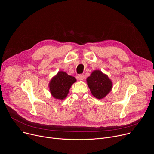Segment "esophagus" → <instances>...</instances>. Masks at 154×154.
<instances>
[{
    "label": "esophagus",
    "instance_id": "esophagus-1",
    "mask_svg": "<svg viewBox=\"0 0 154 154\" xmlns=\"http://www.w3.org/2000/svg\"><path fill=\"white\" fill-rule=\"evenodd\" d=\"M84 79V75L83 74H79L78 75V79L80 80H83Z\"/></svg>",
    "mask_w": 154,
    "mask_h": 154
}]
</instances>
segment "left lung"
<instances>
[{
  "mask_svg": "<svg viewBox=\"0 0 154 154\" xmlns=\"http://www.w3.org/2000/svg\"><path fill=\"white\" fill-rule=\"evenodd\" d=\"M86 81L92 94L99 99L105 97L112 88V81L100 71H93Z\"/></svg>",
  "mask_w": 154,
  "mask_h": 154,
  "instance_id": "left-lung-1",
  "label": "left lung"
}]
</instances>
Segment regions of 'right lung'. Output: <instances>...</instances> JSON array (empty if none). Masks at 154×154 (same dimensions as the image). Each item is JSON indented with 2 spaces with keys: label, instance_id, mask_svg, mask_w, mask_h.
I'll list each match as a JSON object with an SVG mask.
<instances>
[{
  "label": "right lung",
  "instance_id": "add662e5",
  "mask_svg": "<svg viewBox=\"0 0 154 154\" xmlns=\"http://www.w3.org/2000/svg\"><path fill=\"white\" fill-rule=\"evenodd\" d=\"M75 82V77L68 75L63 71L58 72L49 83V88L52 96L57 99H64L67 96L71 85Z\"/></svg>",
  "mask_w": 154,
  "mask_h": 154
}]
</instances>
